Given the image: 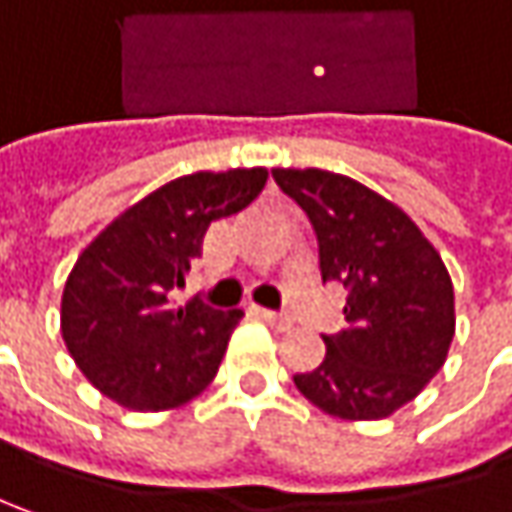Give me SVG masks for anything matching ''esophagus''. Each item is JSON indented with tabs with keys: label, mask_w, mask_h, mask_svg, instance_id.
I'll return each mask as SVG.
<instances>
[{
	"label": "esophagus",
	"mask_w": 512,
	"mask_h": 512,
	"mask_svg": "<svg viewBox=\"0 0 512 512\" xmlns=\"http://www.w3.org/2000/svg\"><path fill=\"white\" fill-rule=\"evenodd\" d=\"M257 316L263 318L272 330H278V333H289L292 327H295V321L289 316H281V313H272V310H257Z\"/></svg>",
	"instance_id": "34e87169"
}]
</instances>
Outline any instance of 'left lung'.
Returning a JSON list of instances; mask_svg holds the SVG:
<instances>
[{
    "mask_svg": "<svg viewBox=\"0 0 512 512\" xmlns=\"http://www.w3.org/2000/svg\"><path fill=\"white\" fill-rule=\"evenodd\" d=\"M316 228L321 281L347 289V327L298 391L330 417L382 420L443 368L455 336L452 278L403 208L330 170H272Z\"/></svg>",
    "mask_w": 512,
    "mask_h": 512,
    "instance_id": "1",
    "label": "left lung"
}]
</instances>
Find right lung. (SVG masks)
<instances>
[{"mask_svg": "<svg viewBox=\"0 0 512 512\" xmlns=\"http://www.w3.org/2000/svg\"><path fill=\"white\" fill-rule=\"evenodd\" d=\"M269 179L266 167L199 170L138 199L80 252L60 301V333L83 376L133 411H167L202 394L220 371L243 310L199 298L176 307L202 237L243 211Z\"/></svg>", "mask_w": 512, "mask_h": 512, "instance_id": "add662e5", "label": "right lung"}]
</instances>
